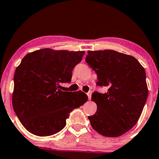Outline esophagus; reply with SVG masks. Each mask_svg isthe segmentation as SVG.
Instances as JSON below:
<instances>
[{
  "label": "esophagus",
  "mask_w": 159,
  "mask_h": 159,
  "mask_svg": "<svg viewBox=\"0 0 159 159\" xmlns=\"http://www.w3.org/2000/svg\"><path fill=\"white\" fill-rule=\"evenodd\" d=\"M91 94H92L91 92H89V93H87V95H88V97H89V100H90V98H91Z\"/></svg>",
  "instance_id": "1"
}]
</instances>
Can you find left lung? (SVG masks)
I'll use <instances>...</instances> for the list:
<instances>
[{
    "mask_svg": "<svg viewBox=\"0 0 159 159\" xmlns=\"http://www.w3.org/2000/svg\"><path fill=\"white\" fill-rule=\"evenodd\" d=\"M85 62L97 74V85L108 89L93 93L97 111L89 117L90 125L104 137H120L137 124L147 101L145 70L134 57L110 49L88 51Z\"/></svg>",
    "mask_w": 159,
    "mask_h": 159,
    "instance_id": "obj_1",
    "label": "left lung"
}]
</instances>
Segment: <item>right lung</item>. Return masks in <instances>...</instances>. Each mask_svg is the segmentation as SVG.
Wrapping results in <instances>:
<instances>
[{
    "label": "right lung",
    "mask_w": 159,
    "mask_h": 159,
    "mask_svg": "<svg viewBox=\"0 0 159 159\" xmlns=\"http://www.w3.org/2000/svg\"><path fill=\"white\" fill-rule=\"evenodd\" d=\"M84 51L36 50L25 55L14 74L12 102L16 114L28 132L39 137L59 132L69 112L81 106L88 96L81 90L62 91Z\"/></svg>",
    "instance_id": "1"
}]
</instances>
